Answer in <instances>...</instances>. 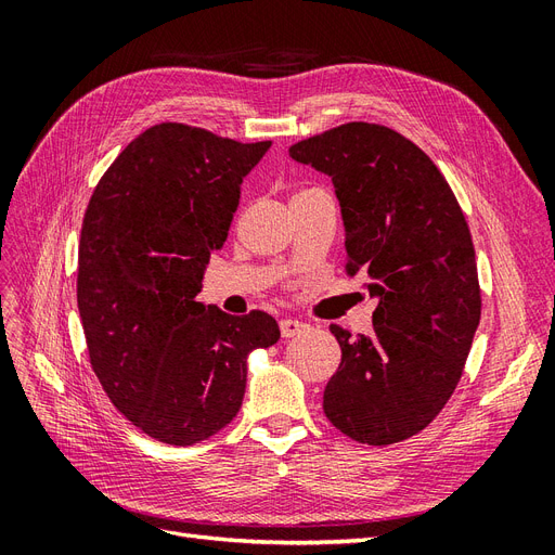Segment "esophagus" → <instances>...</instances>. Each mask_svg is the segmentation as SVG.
Wrapping results in <instances>:
<instances>
[{
	"label": "esophagus",
	"mask_w": 555,
	"mask_h": 555,
	"mask_svg": "<svg viewBox=\"0 0 555 555\" xmlns=\"http://www.w3.org/2000/svg\"><path fill=\"white\" fill-rule=\"evenodd\" d=\"M308 328V324L298 322V319H282L280 322V331H282V338H294V335H300Z\"/></svg>",
	"instance_id": "34e87169"
}]
</instances>
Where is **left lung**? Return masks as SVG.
<instances>
[{
    "label": "left lung",
    "instance_id": "obj_1",
    "mask_svg": "<svg viewBox=\"0 0 555 555\" xmlns=\"http://www.w3.org/2000/svg\"><path fill=\"white\" fill-rule=\"evenodd\" d=\"M331 178L349 275L363 273L373 333L331 326L343 349L324 414L351 440L393 444L442 412L481 317L475 245L438 166L398 131L347 122L289 147Z\"/></svg>",
    "mask_w": 555,
    "mask_h": 555
}]
</instances>
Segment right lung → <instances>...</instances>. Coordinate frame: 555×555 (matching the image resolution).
<instances>
[{"mask_svg":"<svg viewBox=\"0 0 555 555\" xmlns=\"http://www.w3.org/2000/svg\"><path fill=\"white\" fill-rule=\"evenodd\" d=\"M268 147L155 125L108 166L82 217L78 310L92 371L113 405L159 442L190 447L231 424L249 351L280 340L268 312L233 317L196 300L243 178Z\"/></svg>","mask_w":555,"mask_h":555,"instance_id":"obj_1","label":"right lung"}]
</instances>
